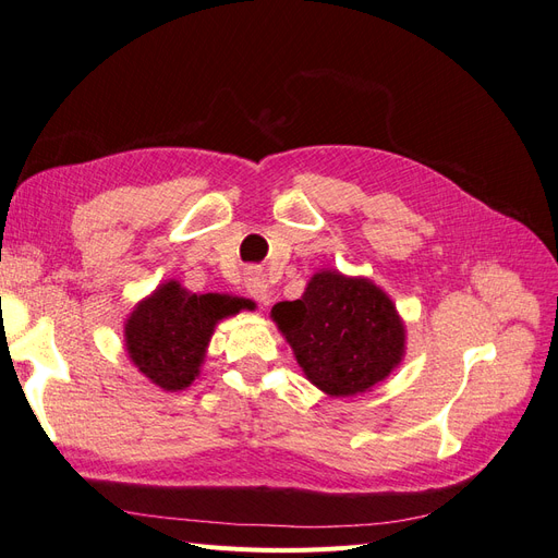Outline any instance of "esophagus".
<instances>
[{
    "mask_svg": "<svg viewBox=\"0 0 558 558\" xmlns=\"http://www.w3.org/2000/svg\"><path fill=\"white\" fill-rule=\"evenodd\" d=\"M246 291H248V295L251 298H256L260 305H267V300H269V286H267V281H265V277L260 275V272H251L248 277H246Z\"/></svg>",
    "mask_w": 558,
    "mask_h": 558,
    "instance_id": "34e87169",
    "label": "esophagus"
}]
</instances>
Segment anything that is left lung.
Masks as SVG:
<instances>
[{
  "label": "left lung",
  "instance_id": "left-lung-1",
  "mask_svg": "<svg viewBox=\"0 0 558 558\" xmlns=\"http://www.w3.org/2000/svg\"><path fill=\"white\" fill-rule=\"evenodd\" d=\"M272 316L307 379L328 396L363 393L402 359V320L367 279L318 272L305 295L279 302Z\"/></svg>",
  "mask_w": 558,
  "mask_h": 558
}]
</instances>
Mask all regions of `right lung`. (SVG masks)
Instances as JSON below:
<instances>
[{"instance_id":"add662e5","label":"right lung","mask_w":558,"mask_h":558,"mask_svg":"<svg viewBox=\"0 0 558 558\" xmlns=\"http://www.w3.org/2000/svg\"><path fill=\"white\" fill-rule=\"evenodd\" d=\"M244 305L246 300L240 298L195 295L177 281L162 283L128 318L130 359L165 391H181L197 377L214 326Z\"/></svg>"}]
</instances>
